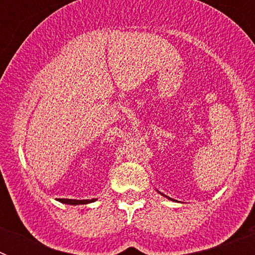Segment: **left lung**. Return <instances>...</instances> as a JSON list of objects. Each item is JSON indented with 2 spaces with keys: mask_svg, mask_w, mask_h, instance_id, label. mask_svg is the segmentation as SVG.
<instances>
[{
  "mask_svg": "<svg viewBox=\"0 0 255 255\" xmlns=\"http://www.w3.org/2000/svg\"><path fill=\"white\" fill-rule=\"evenodd\" d=\"M161 194H162V193H161ZM162 195H164V194H162ZM164 197H166V198H168L167 195H164ZM168 199H171V198H168ZM171 200H173V199H171Z\"/></svg>",
  "mask_w": 255,
  "mask_h": 255,
  "instance_id": "obj_1",
  "label": "left lung"
}]
</instances>
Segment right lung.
Returning a JSON list of instances; mask_svg holds the SVG:
<instances>
[{"label": "right lung", "instance_id": "add662e5", "mask_svg": "<svg viewBox=\"0 0 255 255\" xmlns=\"http://www.w3.org/2000/svg\"><path fill=\"white\" fill-rule=\"evenodd\" d=\"M58 202L65 204H71V206H78V204H88L94 202L96 199H83V200H76V199H57Z\"/></svg>", "mask_w": 255, "mask_h": 255}]
</instances>
